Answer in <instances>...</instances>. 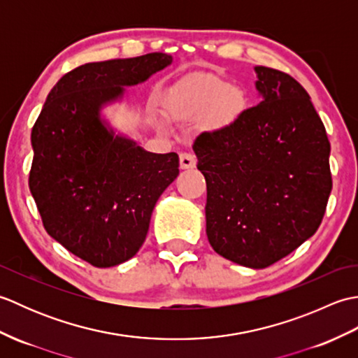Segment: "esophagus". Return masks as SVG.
Listing matches in <instances>:
<instances>
[{
  "label": "esophagus",
  "instance_id": "1",
  "mask_svg": "<svg viewBox=\"0 0 358 358\" xmlns=\"http://www.w3.org/2000/svg\"><path fill=\"white\" fill-rule=\"evenodd\" d=\"M196 164V158L195 155H192L191 152H183L180 154V167L181 169H192Z\"/></svg>",
  "mask_w": 358,
  "mask_h": 358
}]
</instances>
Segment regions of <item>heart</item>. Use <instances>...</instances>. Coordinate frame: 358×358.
I'll use <instances>...</instances> for the list:
<instances>
[{"label":"heart","instance_id":"heart-1","mask_svg":"<svg viewBox=\"0 0 358 358\" xmlns=\"http://www.w3.org/2000/svg\"><path fill=\"white\" fill-rule=\"evenodd\" d=\"M246 106V96L238 87H229L218 78H201L177 94L172 103L173 112H206L212 109V117L218 123H227L237 118Z\"/></svg>","mask_w":358,"mask_h":358}]
</instances>
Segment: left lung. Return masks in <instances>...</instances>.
<instances>
[{
	"instance_id": "8db88e82",
	"label": "left lung",
	"mask_w": 358,
	"mask_h": 358,
	"mask_svg": "<svg viewBox=\"0 0 358 358\" xmlns=\"http://www.w3.org/2000/svg\"><path fill=\"white\" fill-rule=\"evenodd\" d=\"M260 104L194 141L206 178V234L217 254L263 269L317 232L332 189L331 144L308 92L257 66Z\"/></svg>"
}]
</instances>
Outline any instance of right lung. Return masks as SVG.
<instances>
[{
	"mask_svg": "<svg viewBox=\"0 0 358 358\" xmlns=\"http://www.w3.org/2000/svg\"><path fill=\"white\" fill-rule=\"evenodd\" d=\"M172 63L167 53L87 63L49 92L32 127L29 187L44 229L95 268L132 258L159 195L178 175V155L152 154L115 135L106 104Z\"/></svg>",
	"mask_w": 358,
	"mask_h": 358,
	"instance_id": "add662e5",
	"label": "right lung"
}]
</instances>
